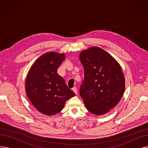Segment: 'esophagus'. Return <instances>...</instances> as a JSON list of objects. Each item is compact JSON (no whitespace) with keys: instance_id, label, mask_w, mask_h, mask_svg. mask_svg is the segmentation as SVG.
<instances>
[{"instance_id":"esophagus-1","label":"esophagus","mask_w":148,"mask_h":148,"mask_svg":"<svg viewBox=\"0 0 148 148\" xmlns=\"http://www.w3.org/2000/svg\"><path fill=\"white\" fill-rule=\"evenodd\" d=\"M72 90L74 91V92L75 93V94H77V88H76L75 87H74V88L72 89Z\"/></svg>"}]
</instances>
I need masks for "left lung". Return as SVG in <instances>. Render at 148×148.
I'll return each instance as SVG.
<instances>
[{
  "label": "left lung",
  "instance_id": "obj_1",
  "mask_svg": "<svg viewBox=\"0 0 148 148\" xmlns=\"http://www.w3.org/2000/svg\"><path fill=\"white\" fill-rule=\"evenodd\" d=\"M84 80L80 95L87 110L97 115L115 107L125 91V78L118 62L110 54L93 47L80 54Z\"/></svg>",
  "mask_w": 148,
  "mask_h": 148
}]
</instances>
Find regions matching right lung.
Returning <instances> with one entry per match:
<instances>
[{
  "mask_svg": "<svg viewBox=\"0 0 148 148\" xmlns=\"http://www.w3.org/2000/svg\"><path fill=\"white\" fill-rule=\"evenodd\" d=\"M65 59L64 54L46 53L31 66L25 83L27 96L36 109L44 114L59 113L75 93L68 88L57 69Z\"/></svg>",
  "mask_w": 148,
  "mask_h": 148,
  "instance_id": "obj_1",
  "label": "right lung"
}]
</instances>
